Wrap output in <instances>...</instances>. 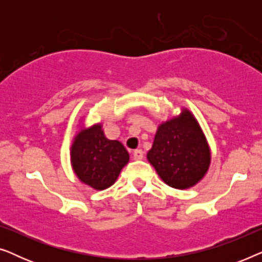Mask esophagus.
Instances as JSON below:
<instances>
[{"instance_id": "obj_1", "label": "esophagus", "mask_w": 262, "mask_h": 262, "mask_svg": "<svg viewBox=\"0 0 262 262\" xmlns=\"http://www.w3.org/2000/svg\"><path fill=\"white\" fill-rule=\"evenodd\" d=\"M143 156H144V152H143L142 149H136L134 151V159L135 160H142Z\"/></svg>"}]
</instances>
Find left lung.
<instances>
[{
	"label": "left lung",
	"mask_w": 262,
	"mask_h": 262,
	"mask_svg": "<svg viewBox=\"0 0 262 262\" xmlns=\"http://www.w3.org/2000/svg\"><path fill=\"white\" fill-rule=\"evenodd\" d=\"M148 160L168 186L192 187L210 166V150L199 124L188 111L161 124Z\"/></svg>",
	"instance_id": "1"
}]
</instances>
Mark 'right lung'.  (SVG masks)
<instances>
[{
    "label": "right lung",
    "mask_w": 262,
    "mask_h": 262,
    "mask_svg": "<svg viewBox=\"0 0 262 262\" xmlns=\"http://www.w3.org/2000/svg\"><path fill=\"white\" fill-rule=\"evenodd\" d=\"M128 162V152L118 141L107 139L101 125L82 130L71 146V163L78 179L95 189H105L116 182Z\"/></svg>",
    "instance_id": "right-lung-1"
}]
</instances>
